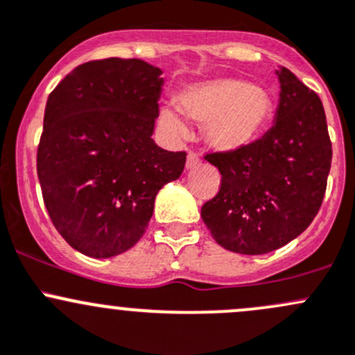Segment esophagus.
Returning a JSON list of instances; mask_svg holds the SVG:
<instances>
[{
    "instance_id": "34e87169",
    "label": "esophagus",
    "mask_w": 355,
    "mask_h": 355,
    "mask_svg": "<svg viewBox=\"0 0 355 355\" xmlns=\"http://www.w3.org/2000/svg\"><path fill=\"white\" fill-rule=\"evenodd\" d=\"M199 164H200V157H199L198 153L189 151L187 161H185V166H187V170H192V168L199 166Z\"/></svg>"
}]
</instances>
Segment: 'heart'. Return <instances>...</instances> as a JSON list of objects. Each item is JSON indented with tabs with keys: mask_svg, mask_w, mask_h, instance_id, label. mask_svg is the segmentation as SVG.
I'll use <instances>...</instances> for the list:
<instances>
[{
	"mask_svg": "<svg viewBox=\"0 0 355 355\" xmlns=\"http://www.w3.org/2000/svg\"><path fill=\"white\" fill-rule=\"evenodd\" d=\"M182 108L200 123H207V141L218 149L234 151L257 137L271 118L273 103L266 91L237 78H221L194 85L182 96ZM161 120L173 134L187 128L173 108H163Z\"/></svg>",
	"mask_w": 355,
	"mask_h": 355,
	"instance_id": "heart-1",
	"label": "heart"
}]
</instances>
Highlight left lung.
<instances>
[{"label":"left lung","instance_id":"8db88e82","mask_svg":"<svg viewBox=\"0 0 355 355\" xmlns=\"http://www.w3.org/2000/svg\"><path fill=\"white\" fill-rule=\"evenodd\" d=\"M277 121L234 151L206 153L220 170V191L200 216L214 241L232 252L277 250L311 225L327 192L331 141L320 96L288 68L278 71Z\"/></svg>","mask_w":355,"mask_h":355}]
</instances>
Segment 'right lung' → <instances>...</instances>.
Returning a JSON list of instances; mask_svg holds the SVG:
<instances>
[{
    "instance_id": "add662e5",
    "label": "right lung",
    "mask_w": 355,
    "mask_h": 355,
    "mask_svg": "<svg viewBox=\"0 0 355 355\" xmlns=\"http://www.w3.org/2000/svg\"><path fill=\"white\" fill-rule=\"evenodd\" d=\"M159 75L142 60H94L70 71L46 103L42 199L60 235L89 257L137 244L157 191L184 171L187 153L164 151L151 139Z\"/></svg>"
}]
</instances>
